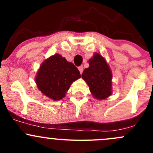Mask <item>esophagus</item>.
I'll list each match as a JSON object with an SVG mask.
<instances>
[{
    "instance_id": "obj_1",
    "label": "esophagus",
    "mask_w": 153,
    "mask_h": 153,
    "mask_svg": "<svg viewBox=\"0 0 153 153\" xmlns=\"http://www.w3.org/2000/svg\"><path fill=\"white\" fill-rule=\"evenodd\" d=\"M78 69H79L80 73H81V75L83 72V70H84V67H83V66H80V67H78Z\"/></svg>"
}]
</instances>
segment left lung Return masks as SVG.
<instances>
[{
	"instance_id": "8db88e82",
	"label": "left lung",
	"mask_w": 153,
	"mask_h": 153,
	"mask_svg": "<svg viewBox=\"0 0 153 153\" xmlns=\"http://www.w3.org/2000/svg\"><path fill=\"white\" fill-rule=\"evenodd\" d=\"M89 67L84 70L82 78L89 86L94 98L106 99L112 95V72L105 58L95 53L89 60Z\"/></svg>"
}]
</instances>
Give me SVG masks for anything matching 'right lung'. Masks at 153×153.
<instances>
[{"label":"right lung","instance_id":"1","mask_svg":"<svg viewBox=\"0 0 153 153\" xmlns=\"http://www.w3.org/2000/svg\"><path fill=\"white\" fill-rule=\"evenodd\" d=\"M81 75L72 63L59 54L46 59L40 66L35 77L38 89L55 101L63 99L71 84Z\"/></svg>","mask_w":153,"mask_h":153}]
</instances>
